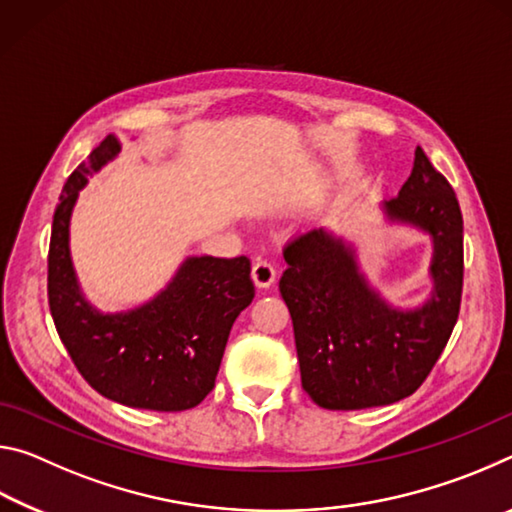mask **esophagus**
I'll list each match as a JSON object with an SVG mask.
<instances>
[{
    "label": "esophagus",
    "instance_id": "1",
    "mask_svg": "<svg viewBox=\"0 0 512 512\" xmlns=\"http://www.w3.org/2000/svg\"><path fill=\"white\" fill-rule=\"evenodd\" d=\"M275 275L277 273H275L273 264H268L266 259H259V262L253 264V282H255V287L268 289L275 282Z\"/></svg>",
    "mask_w": 512,
    "mask_h": 512
}]
</instances>
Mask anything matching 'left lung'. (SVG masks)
<instances>
[{
    "mask_svg": "<svg viewBox=\"0 0 512 512\" xmlns=\"http://www.w3.org/2000/svg\"><path fill=\"white\" fill-rule=\"evenodd\" d=\"M391 221L433 239L431 298L395 309L370 287L354 248L325 228L291 239L280 293L296 334L302 388L329 411H357L413 395L452 336L463 293V216L452 185L415 149L400 194L384 203Z\"/></svg>",
    "mask_w": 512,
    "mask_h": 512,
    "instance_id": "obj_1",
    "label": "left lung"
}]
</instances>
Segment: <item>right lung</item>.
I'll return each mask as SVG.
<instances>
[{"label": "right lung", "instance_id": "1", "mask_svg": "<svg viewBox=\"0 0 512 512\" xmlns=\"http://www.w3.org/2000/svg\"><path fill=\"white\" fill-rule=\"evenodd\" d=\"M108 135L67 178L54 212L47 293L60 341L94 391L133 409L187 411L214 388L232 323L255 298L250 259L189 257L146 305L101 314L69 257V216L88 176L119 153Z\"/></svg>", "mask_w": 512, "mask_h": 512}]
</instances>
